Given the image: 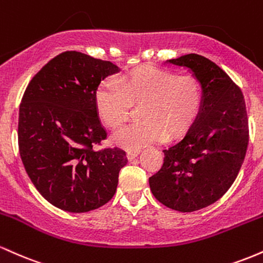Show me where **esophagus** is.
<instances>
[{
  "label": "esophagus",
  "mask_w": 263,
  "mask_h": 263,
  "mask_svg": "<svg viewBox=\"0 0 263 263\" xmlns=\"http://www.w3.org/2000/svg\"><path fill=\"white\" fill-rule=\"evenodd\" d=\"M138 155H140V151H128L126 156H127L128 161H132V159H135Z\"/></svg>",
  "instance_id": "34e87169"
}]
</instances>
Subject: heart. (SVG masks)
I'll use <instances>...</instances> for the list:
<instances>
[{"instance_id": "b5f03b06", "label": "heart", "mask_w": 263, "mask_h": 263, "mask_svg": "<svg viewBox=\"0 0 263 263\" xmlns=\"http://www.w3.org/2000/svg\"><path fill=\"white\" fill-rule=\"evenodd\" d=\"M117 84L108 80L96 93L101 121L119 129L128 120L131 106L143 105L141 120L114 136V142L127 151H138L149 143L180 135L194 121L203 92L193 75H182L153 66H143L123 75Z\"/></svg>"}]
</instances>
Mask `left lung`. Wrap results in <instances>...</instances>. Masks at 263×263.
Listing matches in <instances>:
<instances>
[{"label": "left lung", "instance_id": "left-lung-1", "mask_svg": "<svg viewBox=\"0 0 263 263\" xmlns=\"http://www.w3.org/2000/svg\"><path fill=\"white\" fill-rule=\"evenodd\" d=\"M192 71L201 85V105L180 141L163 149L162 168L149 188L170 209L192 213L209 206L236 179L249 144V121L240 87L215 63L198 54L167 60Z\"/></svg>", "mask_w": 263, "mask_h": 263}]
</instances>
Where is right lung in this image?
Instances as JSON below:
<instances>
[{"mask_svg": "<svg viewBox=\"0 0 263 263\" xmlns=\"http://www.w3.org/2000/svg\"><path fill=\"white\" fill-rule=\"evenodd\" d=\"M111 62L64 52L33 77L20 106L18 146L27 174L45 200L69 213H86L116 193L125 151L93 149L106 138L96 106Z\"/></svg>", "mask_w": 263, "mask_h": 263, "instance_id": "obj_1", "label": "right lung"}]
</instances>
